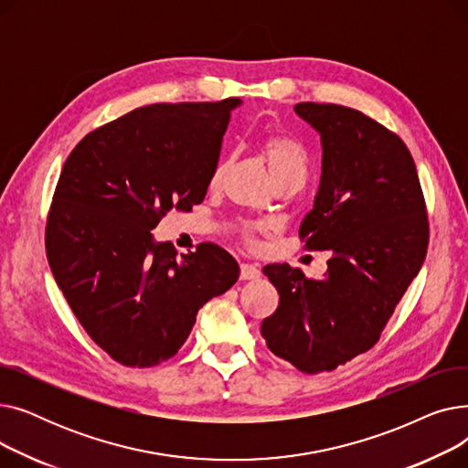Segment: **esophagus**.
Returning a JSON list of instances; mask_svg holds the SVG:
<instances>
[{"mask_svg":"<svg viewBox=\"0 0 468 468\" xmlns=\"http://www.w3.org/2000/svg\"><path fill=\"white\" fill-rule=\"evenodd\" d=\"M260 277V267L254 263H240V279L242 281H252Z\"/></svg>","mask_w":468,"mask_h":468,"instance_id":"34e87169","label":"esophagus"}]
</instances>
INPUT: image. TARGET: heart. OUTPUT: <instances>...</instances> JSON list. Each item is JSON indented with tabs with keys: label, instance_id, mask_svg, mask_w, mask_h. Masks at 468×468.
Here are the masks:
<instances>
[{
	"label": "heart",
	"instance_id": "heart-1",
	"mask_svg": "<svg viewBox=\"0 0 468 468\" xmlns=\"http://www.w3.org/2000/svg\"><path fill=\"white\" fill-rule=\"evenodd\" d=\"M260 154L271 172V176L275 184L288 180V178H303L307 176V168H309V157L303 150V145L300 142L293 140L288 134L282 133H273L261 138L260 142ZM228 170V163H219L214 170V175L210 178V186H218L224 178ZM239 239L247 244L256 242V228L252 224H242L237 226Z\"/></svg>",
	"mask_w": 468,
	"mask_h": 468
}]
</instances>
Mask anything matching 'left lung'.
Returning a JSON list of instances; mask_svg holds the SVG:
<instances>
[{
	"label": "left lung",
	"instance_id": "obj_1",
	"mask_svg": "<svg viewBox=\"0 0 468 468\" xmlns=\"http://www.w3.org/2000/svg\"><path fill=\"white\" fill-rule=\"evenodd\" d=\"M323 142V178L300 228L305 250H332L323 279L288 263L265 265L279 292L263 318L269 351L303 374L332 372L370 351L429 247V214L411 154L366 113L300 102Z\"/></svg>",
	"mask_w": 468,
	"mask_h": 468
}]
</instances>
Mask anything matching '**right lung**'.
I'll list each match as a JSON object with an SVG mask.
<instances>
[{
    "mask_svg": "<svg viewBox=\"0 0 468 468\" xmlns=\"http://www.w3.org/2000/svg\"><path fill=\"white\" fill-rule=\"evenodd\" d=\"M239 98L142 106L68 155L45 228L47 260L83 330L115 362L157 366L184 346L197 311L239 279L214 242L176 256L152 229L203 203Z\"/></svg>",
    "mask_w": 468,
    "mask_h": 468,
    "instance_id": "obj_1",
    "label": "right lung"
}]
</instances>
